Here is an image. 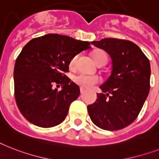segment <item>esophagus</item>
<instances>
[{
	"label": "esophagus",
	"instance_id": "34e87169",
	"mask_svg": "<svg viewBox=\"0 0 159 159\" xmlns=\"http://www.w3.org/2000/svg\"><path fill=\"white\" fill-rule=\"evenodd\" d=\"M80 92H81V94H83V93L85 92V90H84L83 88H82V87H81V88H80Z\"/></svg>",
	"mask_w": 159,
	"mask_h": 159
}]
</instances>
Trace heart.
I'll use <instances>...</instances> for the list:
<instances>
[{"instance_id":"heart-1","label":"heart","mask_w":159,"mask_h":159,"mask_svg":"<svg viewBox=\"0 0 159 159\" xmlns=\"http://www.w3.org/2000/svg\"><path fill=\"white\" fill-rule=\"evenodd\" d=\"M77 57H78V55H75L73 59H71L70 64H69L71 68H74L76 66ZM93 59L97 64L104 61V60L105 61L108 60L107 55L104 51H101V50H99V51H96V52L94 53L93 54ZM73 81L77 85H78L82 88L90 89L92 88L93 86L96 85V84L100 83V77L96 75H89V74H86V73H80L73 77Z\"/></svg>"}]
</instances>
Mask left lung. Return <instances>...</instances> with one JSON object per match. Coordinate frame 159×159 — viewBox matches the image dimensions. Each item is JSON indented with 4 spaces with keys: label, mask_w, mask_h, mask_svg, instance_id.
<instances>
[{
    "label": "left lung",
    "mask_w": 159,
    "mask_h": 159,
    "mask_svg": "<svg viewBox=\"0 0 159 159\" xmlns=\"http://www.w3.org/2000/svg\"><path fill=\"white\" fill-rule=\"evenodd\" d=\"M91 44L105 50L112 59L109 77L100 86L94 104L87 106L95 125L117 131L132 123L149 95L150 64L137 45L126 40L104 38Z\"/></svg>",
    "instance_id": "1"
}]
</instances>
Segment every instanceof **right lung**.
Masks as SVG:
<instances>
[{"mask_svg": "<svg viewBox=\"0 0 159 159\" xmlns=\"http://www.w3.org/2000/svg\"><path fill=\"white\" fill-rule=\"evenodd\" d=\"M90 48V42L59 34L26 44L15 61L14 82L16 104L28 122L47 128L65 119L80 89L64 73L68 72L71 59ZM59 84L61 91L54 88Z\"/></svg>", "mask_w": 159, "mask_h": 159, "instance_id": "1", "label": "right lung"}]
</instances>
